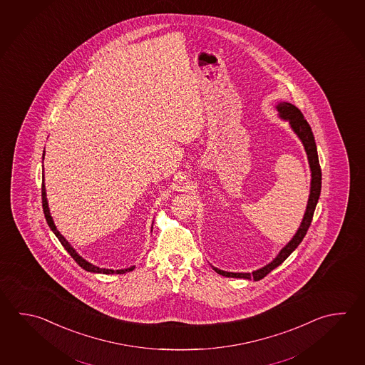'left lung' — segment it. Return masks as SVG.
<instances>
[{
    "instance_id": "obj_1",
    "label": "left lung",
    "mask_w": 365,
    "mask_h": 365,
    "mask_svg": "<svg viewBox=\"0 0 365 365\" xmlns=\"http://www.w3.org/2000/svg\"><path fill=\"white\" fill-rule=\"evenodd\" d=\"M276 110H279V116L282 117V120L289 121L290 128L296 133L297 137L301 139L303 147H304V151L307 153L309 169H311V187H309L307 207H306L301 226L298 228L296 235L280 250V253L277 255L274 261L269 262V264H266L262 269H255L253 272H227V271H222V269H218L217 267L212 266L217 274L226 276V277H239V279H248V280L253 279L255 282H258L267 274H269L272 269H276L277 266H280L282 262L285 261L289 255L294 252V249L301 244L303 237L307 234V230H309V225H311V220H312L314 212H315V207H317V200L320 196V191H322V169H320V164H319L317 143H315V138H314V134L311 130V126L304 120L302 112L293 104L288 103V102H280L276 106Z\"/></svg>"
}]
</instances>
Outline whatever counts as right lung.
<instances>
[{"mask_svg": "<svg viewBox=\"0 0 365 365\" xmlns=\"http://www.w3.org/2000/svg\"><path fill=\"white\" fill-rule=\"evenodd\" d=\"M45 158V150H43V153H42V160ZM42 207H43V214H45V218H46V222H48V227L51 228V231L56 234V237L59 239L61 241V244H62L64 249L68 252L69 255L77 262V264L80 266V267H83V269H86V271H89V272H96V274H106V275H110V274H125V272H129V271H133V269H135L134 266H131L129 269H101V267H96L94 264H91L90 262L85 261L83 257H80V255H77L76 250L71 247V244H69L68 241L66 240L64 237H63L61 232L56 230V225H54V220L51 218V215H50V210H48V200H46V190H45V185H43V179H42Z\"/></svg>", "mask_w": 365, "mask_h": 365, "instance_id": "right-lung-1", "label": "right lung"}]
</instances>
